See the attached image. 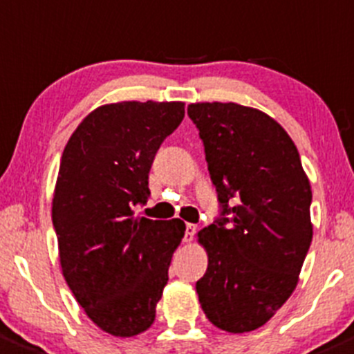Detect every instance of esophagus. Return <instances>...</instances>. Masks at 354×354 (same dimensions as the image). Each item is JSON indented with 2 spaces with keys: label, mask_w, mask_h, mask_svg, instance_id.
I'll return each instance as SVG.
<instances>
[{
  "label": "esophagus",
  "mask_w": 354,
  "mask_h": 354,
  "mask_svg": "<svg viewBox=\"0 0 354 354\" xmlns=\"http://www.w3.org/2000/svg\"><path fill=\"white\" fill-rule=\"evenodd\" d=\"M196 232H197L196 223H187V225H185V241H187V243H190V241L194 239V234Z\"/></svg>",
  "instance_id": "obj_1"
}]
</instances>
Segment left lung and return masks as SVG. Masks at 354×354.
<instances>
[{"instance_id": "obj_1", "label": "left lung", "mask_w": 354, "mask_h": 354, "mask_svg": "<svg viewBox=\"0 0 354 354\" xmlns=\"http://www.w3.org/2000/svg\"><path fill=\"white\" fill-rule=\"evenodd\" d=\"M188 115L223 206L222 220L197 232L207 255L201 307L220 330L252 332L299 283L313 241L311 183L288 132L263 111L213 101L188 104Z\"/></svg>"}]
</instances>
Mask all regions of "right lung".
<instances>
[{"label":"right lung","instance_id":"1","mask_svg":"<svg viewBox=\"0 0 354 354\" xmlns=\"http://www.w3.org/2000/svg\"><path fill=\"white\" fill-rule=\"evenodd\" d=\"M181 101H120L92 110L61 157L52 222L62 276L85 315L113 337L151 326L185 236L180 218L134 216L162 141L181 124Z\"/></svg>","mask_w":354,"mask_h":354}]
</instances>
